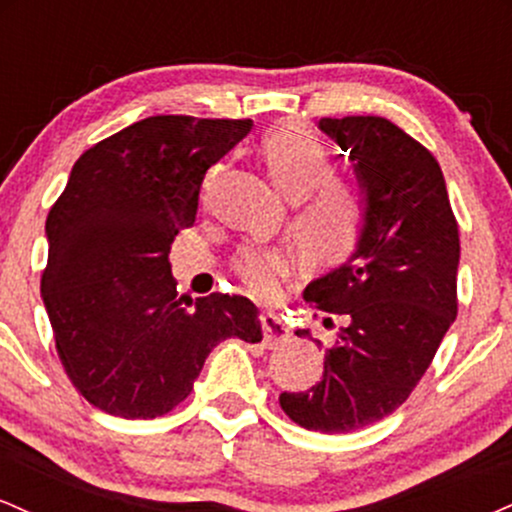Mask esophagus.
Returning <instances> with one entry per match:
<instances>
[{
  "mask_svg": "<svg viewBox=\"0 0 512 512\" xmlns=\"http://www.w3.org/2000/svg\"><path fill=\"white\" fill-rule=\"evenodd\" d=\"M260 322L264 332V346L267 349H276V346L291 342V327L276 313H262Z\"/></svg>",
  "mask_w": 512,
  "mask_h": 512,
  "instance_id": "34e87169",
  "label": "esophagus"
}]
</instances>
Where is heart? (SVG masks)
Here are the masks:
<instances>
[{
	"label": "heart",
	"instance_id": "obj_1",
	"mask_svg": "<svg viewBox=\"0 0 512 512\" xmlns=\"http://www.w3.org/2000/svg\"><path fill=\"white\" fill-rule=\"evenodd\" d=\"M262 158L284 195L301 199L296 231L305 248L322 257H344L361 231V202L342 180L330 178L325 142L301 122H281L262 137ZM236 274L255 296H272L289 276L291 252L279 245H250L238 252Z\"/></svg>",
	"mask_w": 512,
	"mask_h": 512
}]
</instances>
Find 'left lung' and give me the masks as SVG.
Listing matches in <instances>:
<instances>
[{
  "label": "left lung",
  "mask_w": 512,
  "mask_h": 512,
  "mask_svg": "<svg viewBox=\"0 0 512 512\" xmlns=\"http://www.w3.org/2000/svg\"><path fill=\"white\" fill-rule=\"evenodd\" d=\"M317 127L354 163L361 231L346 262L303 291L346 320L325 349L322 380L279 402L308 431L351 433L392 414L431 366L457 315L460 236L443 170L404 129L373 115L322 117Z\"/></svg>",
  "instance_id": "1"
}]
</instances>
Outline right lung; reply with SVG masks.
<instances>
[{"mask_svg": "<svg viewBox=\"0 0 512 512\" xmlns=\"http://www.w3.org/2000/svg\"><path fill=\"white\" fill-rule=\"evenodd\" d=\"M252 120L156 115L84 151L45 221L40 296L69 380L120 419H156L192 392L209 351L255 344V303L178 298L168 252L192 226L207 170Z\"/></svg>", "mask_w": 512, "mask_h": 512, "instance_id": "obj_1", "label": "right lung"}]
</instances>
